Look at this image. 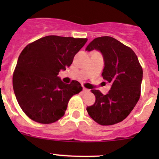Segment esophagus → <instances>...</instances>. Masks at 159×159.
Here are the masks:
<instances>
[{"label":"esophagus","instance_id":"1","mask_svg":"<svg viewBox=\"0 0 159 159\" xmlns=\"http://www.w3.org/2000/svg\"><path fill=\"white\" fill-rule=\"evenodd\" d=\"M89 90L85 89V88H83V93H86V92H89Z\"/></svg>","mask_w":159,"mask_h":159}]
</instances>
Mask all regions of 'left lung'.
<instances>
[{
    "instance_id": "left-lung-1",
    "label": "left lung",
    "mask_w": 159,
    "mask_h": 159,
    "mask_svg": "<svg viewBox=\"0 0 159 159\" xmlns=\"http://www.w3.org/2000/svg\"><path fill=\"white\" fill-rule=\"evenodd\" d=\"M94 49L103 55L105 68L102 75L111 87L107 94L91 90L96 100L87 107V111L98 124L112 125L127 118L139 102L143 70L133 50L114 38H94L86 51Z\"/></svg>"
}]
</instances>
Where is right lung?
Masks as SVG:
<instances>
[{"mask_svg": "<svg viewBox=\"0 0 159 159\" xmlns=\"http://www.w3.org/2000/svg\"><path fill=\"white\" fill-rule=\"evenodd\" d=\"M87 38L49 35L24 48L13 74V89L25 115L41 124L64 116L70 98L82 91L81 84H65L57 77L72 64Z\"/></svg>", "mask_w": 159, "mask_h": 159, "instance_id": "obj_1", "label": "right lung"}]
</instances>
